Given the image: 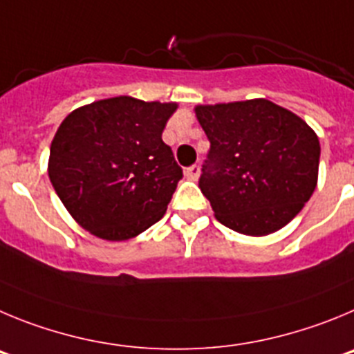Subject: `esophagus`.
<instances>
[{
	"label": "esophagus",
	"mask_w": 354,
	"mask_h": 354,
	"mask_svg": "<svg viewBox=\"0 0 354 354\" xmlns=\"http://www.w3.org/2000/svg\"><path fill=\"white\" fill-rule=\"evenodd\" d=\"M199 173H201V169H199V165H197V164L190 165V167H187V169H185V176L189 178V180H194V181L199 178Z\"/></svg>",
	"instance_id": "1"
}]
</instances>
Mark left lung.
<instances>
[{"instance_id": "obj_1", "label": "left lung", "mask_w": 354, "mask_h": 354, "mask_svg": "<svg viewBox=\"0 0 354 354\" xmlns=\"http://www.w3.org/2000/svg\"><path fill=\"white\" fill-rule=\"evenodd\" d=\"M196 114L209 141L199 189L216 221L250 236L292 221L317 183L314 130L264 98L199 106Z\"/></svg>"}]
</instances>
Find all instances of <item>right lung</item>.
<instances>
[{"instance_id":"add662e5","label":"right lung","mask_w":354,"mask_h":354,"mask_svg":"<svg viewBox=\"0 0 354 354\" xmlns=\"http://www.w3.org/2000/svg\"><path fill=\"white\" fill-rule=\"evenodd\" d=\"M176 104L98 100L63 120L49 178L70 215L91 234L122 241L158 222L183 171L162 141Z\"/></svg>"}]
</instances>
